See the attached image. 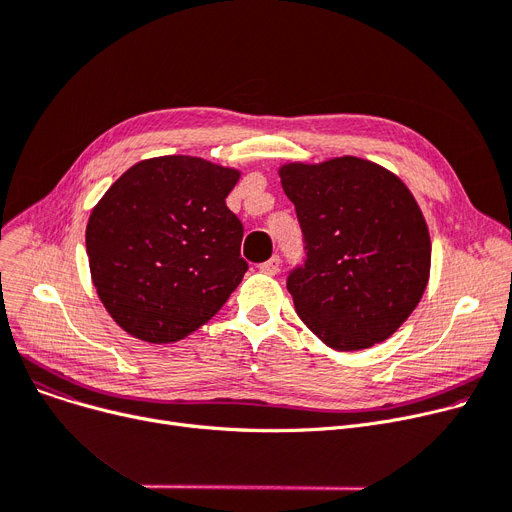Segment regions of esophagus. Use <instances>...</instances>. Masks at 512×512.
<instances>
[{
  "label": "esophagus",
  "mask_w": 512,
  "mask_h": 512,
  "mask_svg": "<svg viewBox=\"0 0 512 512\" xmlns=\"http://www.w3.org/2000/svg\"><path fill=\"white\" fill-rule=\"evenodd\" d=\"M259 270H261L263 274H270V276L278 274V270H280V257H278V255H274L272 259L263 261V263L259 265Z\"/></svg>",
  "instance_id": "1"
}]
</instances>
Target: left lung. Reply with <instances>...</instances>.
I'll return each mask as SVG.
<instances>
[{
	"label": "left lung",
	"instance_id": "left-lung-1",
	"mask_svg": "<svg viewBox=\"0 0 512 512\" xmlns=\"http://www.w3.org/2000/svg\"><path fill=\"white\" fill-rule=\"evenodd\" d=\"M282 188L303 232L286 276L294 309L336 351L390 338L427 286L432 242L409 188L359 157L288 164Z\"/></svg>",
	"mask_w": 512,
	"mask_h": 512
}]
</instances>
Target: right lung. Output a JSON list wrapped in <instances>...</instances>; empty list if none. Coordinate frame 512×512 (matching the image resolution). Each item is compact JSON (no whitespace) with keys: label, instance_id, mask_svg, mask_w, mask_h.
Masks as SVG:
<instances>
[{"label":"right lung","instance_id":"add662e5","mask_svg":"<svg viewBox=\"0 0 512 512\" xmlns=\"http://www.w3.org/2000/svg\"><path fill=\"white\" fill-rule=\"evenodd\" d=\"M236 170L170 155L139 161L93 209L87 255L105 309L145 342H176L222 309L249 263L226 207Z\"/></svg>","mask_w":512,"mask_h":512}]
</instances>
